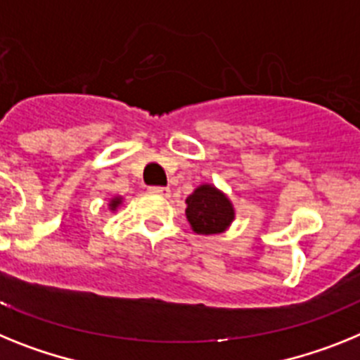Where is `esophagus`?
Segmentation results:
<instances>
[{
	"instance_id": "obj_1",
	"label": "esophagus",
	"mask_w": 360,
	"mask_h": 360,
	"mask_svg": "<svg viewBox=\"0 0 360 360\" xmlns=\"http://www.w3.org/2000/svg\"><path fill=\"white\" fill-rule=\"evenodd\" d=\"M148 192L161 195V198H170V188H167V186H150Z\"/></svg>"
}]
</instances>
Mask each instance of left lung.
I'll return each instance as SVG.
<instances>
[{
  "label": "left lung",
  "mask_w": 360,
  "mask_h": 360,
  "mask_svg": "<svg viewBox=\"0 0 360 360\" xmlns=\"http://www.w3.org/2000/svg\"><path fill=\"white\" fill-rule=\"evenodd\" d=\"M186 219L195 233L214 236L226 232L236 219V210L223 190L202 183L186 198Z\"/></svg>",
  "instance_id": "8db88e82"
}]
</instances>
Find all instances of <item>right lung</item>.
<instances>
[{"instance_id":"1","label":"right lung","mask_w":360,"mask_h":360,"mask_svg":"<svg viewBox=\"0 0 360 360\" xmlns=\"http://www.w3.org/2000/svg\"><path fill=\"white\" fill-rule=\"evenodd\" d=\"M121 205H123V198H121V195H114V198L110 199V202H108V208H110V212H115Z\"/></svg>"}]
</instances>
